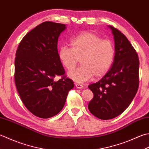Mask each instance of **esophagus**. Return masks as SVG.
Wrapping results in <instances>:
<instances>
[{
	"label": "esophagus",
	"instance_id": "34e87169",
	"mask_svg": "<svg viewBox=\"0 0 149 149\" xmlns=\"http://www.w3.org/2000/svg\"><path fill=\"white\" fill-rule=\"evenodd\" d=\"M75 87H76L77 88L79 89H81V88H83V85L82 84H79V83H76L75 84Z\"/></svg>",
	"mask_w": 149,
	"mask_h": 149
}]
</instances>
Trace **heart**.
<instances>
[{"label":"heart","mask_w":149,"mask_h":149,"mask_svg":"<svg viewBox=\"0 0 149 149\" xmlns=\"http://www.w3.org/2000/svg\"><path fill=\"white\" fill-rule=\"evenodd\" d=\"M70 45L71 48L61 46L58 56L68 70H74L81 59L82 66L68 74L76 82H85L94 75L95 78L103 77L112 65L115 49L111 40L102 39L98 35L86 31L72 38Z\"/></svg>","instance_id":"obj_1"}]
</instances>
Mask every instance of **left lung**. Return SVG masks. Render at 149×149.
I'll use <instances>...</instances> for the list:
<instances>
[{
	"label": "left lung",
	"mask_w": 149,
	"mask_h": 149,
	"mask_svg": "<svg viewBox=\"0 0 149 149\" xmlns=\"http://www.w3.org/2000/svg\"><path fill=\"white\" fill-rule=\"evenodd\" d=\"M112 31L115 45L113 65L97 83L90 84L94 97L88 110L103 120L113 119L130 105L139 86V58L127 38L118 29L108 26Z\"/></svg>",
	"instance_id": "obj_1"
}]
</instances>
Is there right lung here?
I'll list each match as a JSON object with an SVG mask.
<instances>
[{"label":"right lung","instance_id":"right-lung-1","mask_svg":"<svg viewBox=\"0 0 149 149\" xmlns=\"http://www.w3.org/2000/svg\"><path fill=\"white\" fill-rule=\"evenodd\" d=\"M66 25L44 22L26 35L17 49L15 82L28 110L40 118L57 115L65 105L74 82L65 76L57 42ZM57 75L62 78L54 80Z\"/></svg>","mask_w":149,"mask_h":149}]
</instances>
